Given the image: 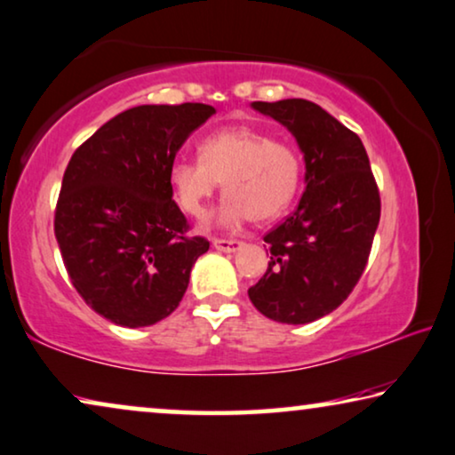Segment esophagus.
Wrapping results in <instances>:
<instances>
[{"label": "esophagus", "mask_w": 455, "mask_h": 455, "mask_svg": "<svg viewBox=\"0 0 455 455\" xmlns=\"http://www.w3.org/2000/svg\"><path fill=\"white\" fill-rule=\"evenodd\" d=\"M212 245H214L218 251L231 253V251H237L243 243H241V241H237V239H216L214 237V239H212Z\"/></svg>", "instance_id": "1"}]
</instances>
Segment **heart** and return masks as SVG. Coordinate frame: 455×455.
I'll list each match as a JSON object with an SVG mask.
<instances>
[{"instance_id":"b5f03b06","label":"heart","mask_w":455,"mask_h":455,"mask_svg":"<svg viewBox=\"0 0 455 455\" xmlns=\"http://www.w3.org/2000/svg\"><path fill=\"white\" fill-rule=\"evenodd\" d=\"M299 177L298 151L253 126L214 131L199 143V157H183L171 168L174 199L189 216H202L208 199L224 185L227 197L216 212L220 224L278 216L298 191Z\"/></svg>"}]
</instances>
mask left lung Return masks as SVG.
<instances>
[{
    "instance_id": "8db88e82",
    "label": "left lung",
    "mask_w": 455,
    "mask_h": 455,
    "mask_svg": "<svg viewBox=\"0 0 455 455\" xmlns=\"http://www.w3.org/2000/svg\"><path fill=\"white\" fill-rule=\"evenodd\" d=\"M295 137L306 191L293 214L272 228L266 275L250 287L266 318L307 324L347 299L366 268L380 220V196L360 137L307 100L253 101Z\"/></svg>"
}]
</instances>
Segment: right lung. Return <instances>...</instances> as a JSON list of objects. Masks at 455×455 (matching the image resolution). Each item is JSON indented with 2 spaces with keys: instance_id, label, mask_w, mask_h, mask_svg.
I'll return each mask as SVG.
<instances>
[{
  "instance_id": "1",
  "label": "right lung",
  "mask_w": 455,
  "mask_h": 455,
  "mask_svg": "<svg viewBox=\"0 0 455 455\" xmlns=\"http://www.w3.org/2000/svg\"><path fill=\"white\" fill-rule=\"evenodd\" d=\"M212 114L205 104L131 108L66 166L53 231L78 295L114 324L139 329L171 316L210 250L208 239L187 237L171 168Z\"/></svg>"
}]
</instances>
